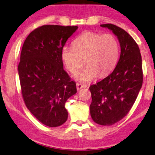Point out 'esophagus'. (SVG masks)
Segmentation results:
<instances>
[{
    "label": "esophagus",
    "mask_w": 155,
    "mask_h": 155,
    "mask_svg": "<svg viewBox=\"0 0 155 155\" xmlns=\"http://www.w3.org/2000/svg\"><path fill=\"white\" fill-rule=\"evenodd\" d=\"M76 87H77V90L78 91H80V89H82V88L87 87V86L84 85V84H82L78 83L77 84H76Z\"/></svg>",
    "instance_id": "obj_1"
}]
</instances>
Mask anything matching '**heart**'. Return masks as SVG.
<instances>
[{
	"instance_id": "b5f03b06",
	"label": "heart",
	"mask_w": 155,
	"mask_h": 155,
	"mask_svg": "<svg viewBox=\"0 0 155 155\" xmlns=\"http://www.w3.org/2000/svg\"><path fill=\"white\" fill-rule=\"evenodd\" d=\"M120 46L118 40L111 34H101L84 31L73 42V47L62 48V58L67 69L75 73L87 63L86 67L75 75L78 82L88 83L100 74L110 73L117 62Z\"/></svg>"
}]
</instances>
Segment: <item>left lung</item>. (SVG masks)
<instances>
[{
  "mask_svg": "<svg viewBox=\"0 0 155 155\" xmlns=\"http://www.w3.org/2000/svg\"><path fill=\"white\" fill-rule=\"evenodd\" d=\"M100 26L116 35L121 54L113 71L89 87L90 113L95 123L111 126L127 115L137 97L143 83L141 55L136 42L121 28L112 24Z\"/></svg>",
  "mask_w": 155,
  "mask_h": 155,
  "instance_id": "obj_1",
  "label": "left lung"
}]
</instances>
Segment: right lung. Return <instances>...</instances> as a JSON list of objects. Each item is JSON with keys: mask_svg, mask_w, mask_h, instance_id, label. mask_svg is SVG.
<instances>
[{"mask_svg": "<svg viewBox=\"0 0 155 155\" xmlns=\"http://www.w3.org/2000/svg\"><path fill=\"white\" fill-rule=\"evenodd\" d=\"M78 26L43 25L25 40L18 67L25 105L38 120L49 127L68 118L66 101L77 93L76 84L63 69L62 49Z\"/></svg>", "mask_w": 155, "mask_h": 155, "instance_id": "1", "label": "right lung"}]
</instances>
